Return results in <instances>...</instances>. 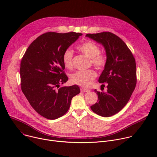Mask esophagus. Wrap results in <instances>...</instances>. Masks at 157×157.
Segmentation results:
<instances>
[{
	"label": "esophagus",
	"instance_id": "34e87169",
	"mask_svg": "<svg viewBox=\"0 0 157 157\" xmlns=\"http://www.w3.org/2000/svg\"><path fill=\"white\" fill-rule=\"evenodd\" d=\"M81 91L82 92V93H86V92L89 91V90L88 89H85V88L81 87Z\"/></svg>",
	"mask_w": 157,
	"mask_h": 157
}]
</instances>
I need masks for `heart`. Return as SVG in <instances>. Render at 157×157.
Instances as JSON below:
<instances>
[{"label": "heart", "instance_id": "obj_1", "mask_svg": "<svg viewBox=\"0 0 157 157\" xmlns=\"http://www.w3.org/2000/svg\"><path fill=\"white\" fill-rule=\"evenodd\" d=\"M78 50L87 58H91L92 64L96 68H103L106 62L105 57L100 53V48L97 44L93 41H85L77 47ZM73 51L68 48L63 55L62 59L64 66L66 68H73ZM96 77V72L93 70L78 71L71 76V81L73 83L82 87H89Z\"/></svg>", "mask_w": 157, "mask_h": 157}]
</instances>
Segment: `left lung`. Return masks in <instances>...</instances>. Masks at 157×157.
<instances>
[{
  "label": "left lung",
  "instance_id": "obj_1",
  "mask_svg": "<svg viewBox=\"0 0 157 157\" xmlns=\"http://www.w3.org/2000/svg\"><path fill=\"white\" fill-rule=\"evenodd\" d=\"M86 36L101 44L105 50L106 62L99 82L107 83V91L99 92L95 89L98 100L91 109L96 114L108 117L124 107L135 89L136 60L124 41L113 33H88Z\"/></svg>",
  "mask_w": 157,
  "mask_h": 157
}]
</instances>
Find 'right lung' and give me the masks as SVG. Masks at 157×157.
I'll return each instance as SVG.
<instances>
[{
  "mask_svg": "<svg viewBox=\"0 0 157 157\" xmlns=\"http://www.w3.org/2000/svg\"><path fill=\"white\" fill-rule=\"evenodd\" d=\"M82 35L73 32L44 33L30 44L21 59V91L34 110L44 118L54 120L64 115L72 98L80 93L77 85L59 86L68 79L63 71V53Z\"/></svg>",
  "mask_w": 157,
  "mask_h": 157,
  "instance_id": "1",
  "label": "right lung"
}]
</instances>
